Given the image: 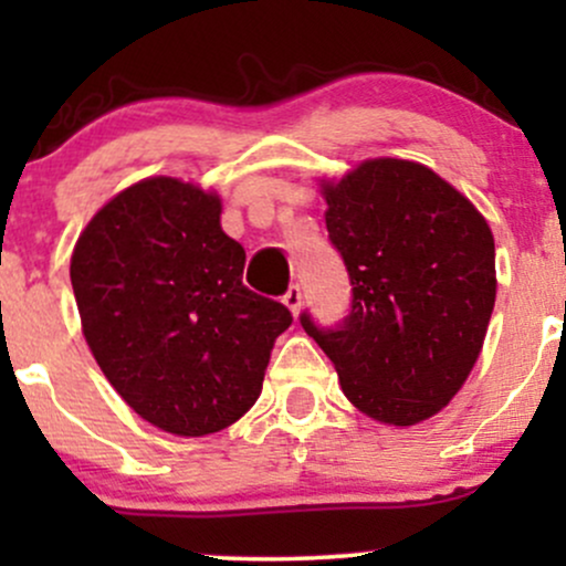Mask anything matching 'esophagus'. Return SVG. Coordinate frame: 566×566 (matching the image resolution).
Returning a JSON list of instances; mask_svg holds the SVG:
<instances>
[{
    "label": "esophagus",
    "mask_w": 566,
    "mask_h": 566,
    "mask_svg": "<svg viewBox=\"0 0 566 566\" xmlns=\"http://www.w3.org/2000/svg\"><path fill=\"white\" fill-rule=\"evenodd\" d=\"M282 303L287 305L292 316H297V314H301V303H303V292H301V287H297V284H292V287H290L287 292H284Z\"/></svg>",
    "instance_id": "esophagus-1"
}]
</instances>
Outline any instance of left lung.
<instances>
[{
	"mask_svg": "<svg viewBox=\"0 0 566 566\" xmlns=\"http://www.w3.org/2000/svg\"><path fill=\"white\" fill-rule=\"evenodd\" d=\"M324 223L354 301L337 329H303L346 399L378 423L433 418L469 380L495 308V239L473 201L420 161L365 159L322 178Z\"/></svg>",
	"mask_w": 566,
	"mask_h": 566,
	"instance_id": "obj_1",
	"label": "left lung"
}]
</instances>
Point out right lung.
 I'll list each match as a JSON object with an SVG mask.
<instances>
[{
    "label": "right lung",
    "mask_w": 566,
    "mask_h": 566,
    "mask_svg": "<svg viewBox=\"0 0 566 566\" xmlns=\"http://www.w3.org/2000/svg\"><path fill=\"white\" fill-rule=\"evenodd\" d=\"M218 191L154 175L90 218L71 252L82 335L129 409L175 437L218 433L258 401L282 303L242 284Z\"/></svg>",
    "instance_id": "1"
}]
</instances>
